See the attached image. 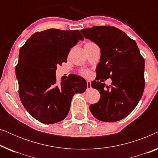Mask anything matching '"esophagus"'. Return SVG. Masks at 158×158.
Instances as JSON below:
<instances>
[{"mask_svg":"<svg viewBox=\"0 0 158 158\" xmlns=\"http://www.w3.org/2000/svg\"><path fill=\"white\" fill-rule=\"evenodd\" d=\"M87 89H91V83H90V81H87Z\"/></svg>","mask_w":158,"mask_h":158,"instance_id":"1","label":"esophagus"}]
</instances>
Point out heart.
I'll return each instance as SVG.
<instances>
[{"mask_svg": "<svg viewBox=\"0 0 158 158\" xmlns=\"http://www.w3.org/2000/svg\"><path fill=\"white\" fill-rule=\"evenodd\" d=\"M83 73H84V74H87V73H86V72H84Z\"/></svg>", "mask_w": 158, "mask_h": 158, "instance_id": "b5f03b06", "label": "heart"}]
</instances>
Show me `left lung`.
<instances>
[{"instance_id": "obj_1", "label": "left lung", "mask_w": 158, "mask_h": 158, "mask_svg": "<svg viewBox=\"0 0 158 158\" xmlns=\"http://www.w3.org/2000/svg\"><path fill=\"white\" fill-rule=\"evenodd\" d=\"M81 32L101 49L97 80L110 77L112 81L111 87L91 82V87L98 90L101 96L98 103L90 106V111L102 122L122 119L137 106L144 88V60L137 43L114 27L95 26Z\"/></svg>"}]
</instances>
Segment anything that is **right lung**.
I'll list each match as a JSON object with an SVG mask.
<instances>
[{"mask_svg": "<svg viewBox=\"0 0 158 158\" xmlns=\"http://www.w3.org/2000/svg\"><path fill=\"white\" fill-rule=\"evenodd\" d=\"M78 30L50 29L36 32L19 50L16 75L21 101L31 116L44 124L63 120L76 94L86 90L83 77L73 75L58 83L57 64L66 62L73 47L83 40Z\"/></svg>", "mask_w": 158, "mask_h": 158, "instance_id": "obj_1", "label": "right lung"}]
</instances>
